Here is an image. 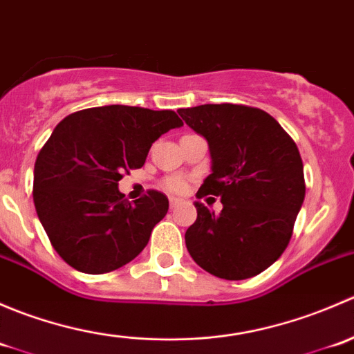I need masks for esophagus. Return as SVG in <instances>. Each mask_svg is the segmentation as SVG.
<instances>
[{
	"instance_id": "obj_1",
	"label": "esophagus",
	"mask_w": 354,
	"mask_h": 354,
	"mask_svg": "<svg viewBox=\"0 0 354 354\" xmlns=\"http://www.w3.org/2000/svg\"><path fill=\"white\" fill-rule=\"evenodd\" d=\"M181 203H183V200H181V198H178V197H171V198H169L171 209H176V207L181 205Z\"/></svg>"
}]
</instances>
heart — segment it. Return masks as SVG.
<instances>
[{"label":"heart","instance_id":"obj_1","mask_svg":"<svg viewBox=\"0 0 354 354\" xmlns=\"http://www.w3.org/2000/svg\"><path fill=\"white\" fill-rule=\"evenodd\" d=\"M166 188L171 192H185V188H187V181H185V178L181 176H171L166 180Z\"/></svg>","mask_w":354,"mask_h":354}]
</instances>
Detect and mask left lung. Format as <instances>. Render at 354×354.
Returning a JSON list of instances; mask_svg holds the SVG:
<instances>
[{"label":"left lung","mask_w":354,"mask_h":354,"mask_svg":"<svg viewBox=\"0 0 354 354\" xmlns=\"http://www.w3.org/2000/svg\"><path fill=\"white\" fill-rule=\"evenodd\" d=\"M209 144L212 173L197 197H219V214L195 202L185 233L192 259L212 276L241 281L272 266L291 240L305 200L298 147L269 113L241 104L178 111Z\"/></svg>","instance_id":"left-lung-1"}]
</instances>
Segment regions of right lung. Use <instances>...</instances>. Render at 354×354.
Masks as SVG:
<instances>
[{"instance_id": "1", "label": "right lung", "mask_w": 354, "mask_h": 354, "mask_svg": "<svg viewBox=\"0 0 354 354\" xmlns=\"http://www.w3.org/2000/svg\"><path fill=\"white\" fill-rule=\"evenodd\" d=\"M180 127L174 111L111 104L70 114L55 128L35 160L34 205L68 266L111 272L145 248L169 200L151 190L128 202L118 181L144 166L160 135Z\"/></svg>"}]
</instances>
